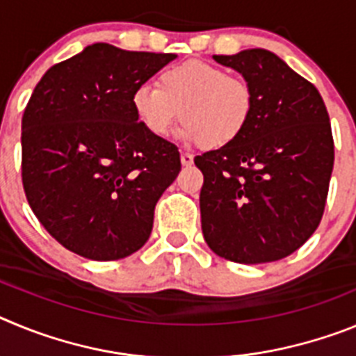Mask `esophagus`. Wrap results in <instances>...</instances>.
Here are the masks:
<instances>
[{"label":"esophagus","mask_w":356,"mask_h":356,"mask_svg":"<svg viewBox=\"0 0 356 356\" xmlns=\"http://www.w3.org/2000/svg\"><path fill=\"white\" fill-rule=\"evenodd\" d=\"M180 160H181V163H184L185 168H188V165H193V162H194V156L191 155V153H185V151H181Z\"/></svg>","instance_id":"34e87169"}]
</instances>
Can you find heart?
<instances>
[{
    "mask_svg": "<svg viewBox=\"0 0 356 356\" xmlns=\"http://www.w3.org/2000/svg\"><path fill=\"white\" fill-rule=\"evenodd\" d=\"M139 122L156 137H165L178 121L185 140L217 149L237 140L253 114V90L242 76L219 65L184 62L163 69L159 87L140 85L131 96Z\"/></svg>",
    "mask_w": 356,
    "mask_h": 356,
    "instance_id": "1",
    "label": "heart"
}]
</instances>
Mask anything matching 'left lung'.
I'll return each instance as SVG.
<instances>
[{
    "mask_svg": "<svg viewBox=\"0 0 356 356\" xmlns=\"http://www.w3.org/2000/svg\"><path fill=\"white\" fill-rule=\"evenodd\" d=\"M251 85L253 114L237 140L197 155L201 229L237 264L285 259L319 226L333 171V137L319 90L267 49L213 55Z\"/></svg>",
    "mask_w": 356,
    "mask_h": 356,
    "instance_id": "left-lung-1",
    "label": "left lung"
}]
</instances>
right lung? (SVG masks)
Wrapping results in <instances>:
<instances>
[{"label": "right lung", "mask_w": 356, "mask_h": 356, "mask_svg": "<svg viewBox=\"0 0 356 356\" xmlns=\"http://www.w3.org/2000/svg\"><path fill=\"white\" fill-rule=\"evenodd\" d=\"M175 58L96 42L33 89L21 124L23 187L40 225L72 253L108 262L149 238L181 163L175 144L140 124L131 96Z\"/></svg>", "instance_id": "1"}]
</instances>
